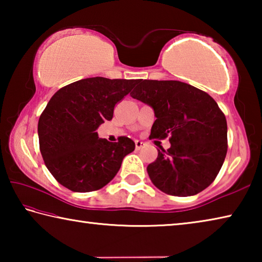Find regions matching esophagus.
Returning a JSON list of instances; mask_svg holds the SVG:
<instances>
[{"label": "esophagus", "mask_w": 262, "mask_h": 262, "mask_svg": "<svg viewBox=\"0 0 262 262\" xmlns=\"http://www.w3.org/2000/svg\"><path fill=\"white\" fill-rule=\"evenodd\" d=\"M144 144H145L144 142H142V141H139V140L135 141V147L137 150H140L142 147H144Z\"/></svg>", "instance_id": "1"}]
</instances>
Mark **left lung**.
Instances as JSON below:
<instances>
[{
  "instance_id": "left-lung-1",
  "label": "left lung",
  "mask_w": 262,
  "mask_h": 262,
  "mask_svg": "<svg viewBox=\"0 0 262 262\" xmlns=\"http://www.w3.org/2000/svg\"><path fill=\"white\" fill-rule=\"evenodd\" d=\"M134 99L151 106L149 139H170L147 167L152 184L174 196L202 192L219 174L228 151L227 119L216 101L200 89L179 81L137 79Z\"/></svg>"
}]
</instances>
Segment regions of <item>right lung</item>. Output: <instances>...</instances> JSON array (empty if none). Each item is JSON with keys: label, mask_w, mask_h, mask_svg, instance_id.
Returning a JSON list of instances; mask_svg holds the SVG:
<instances>
[{"label": "right lung", "mask_w": 262, "mask_h": 262, "mask_svg": "<svg viewBox=\"0 0 262 262\" xmlns=\"http://www.w3.org/2000/svg\"><path fill=\"white\" fill-rule=\"evenodd\" d=\"M136 79L84 78L56 91L39 118V148L52 176L73 192L103 188L120 170L135 143L99 139L96 129L112 120L114 106L129 94Z\"/></svg>", "instance_id": "add662e5"}]
</instances>
